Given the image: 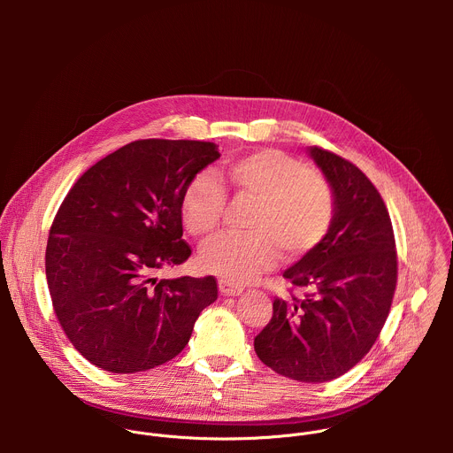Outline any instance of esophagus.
<instances>
[{
    "label": "esophagus",
    "mask_w": 453,
    "mask_h": 453,
    "mask_svg": "<svg viewBox=\"0 0 453 453\" xmlns=\"http://www.w3.org/2000/svg\"><path fill=\"white\" fill-rule=\"evenodd\" d=\"M219 290L224 296H240L243 288L240 285H234V283L227 281V280H219Z\"/></svg>",
    "instance_id": "34e87169"
}]
</instances>
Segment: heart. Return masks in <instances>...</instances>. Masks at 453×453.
Wrapping results in <instances>:
<instances>
[{
    "instance_id": "b5f03b06",
    "label": "heart",
    "mask_w": 453,
    "mask_h": 453,
    "mask_svg": "<svg viewBox=\"0 0 453 453\" xmlns=\"http://www.w3.org/2000/svg\"><path fill=\"white\" fill-rule=\"evenodd\" d=\"M224 177L238 199L254 201L245 227L250 233L220 234L201 250L206 271L231 283H245L271 271L278 256L297 260L313 250L330 233L337 199L330 180L303 161L265 149L231 161ZM227 197L211 173L193 177L180 203L184 227L204 238L222 222Z\"/></svg>"
}]
</instances>
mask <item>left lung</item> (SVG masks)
<instances>
[{
    "label": "left lung",
    "mask_w": 453,
    "mask_h": 453,
    "mask_svg": "<svg viewBox=\"0 0 453 453\" xmlns=\"http://www.w3.org/2000/svg\"><path fill=\"white\" fill-rule=\"evenodd\" d=\"M310 156L334 186L335 220L326 238L285 271L290 296L274 299L254 351L278 374L320 383L348 372L376 342L393 304L398 256L389 211L367 175L320 147Z\"/></svg>",
    "instance_id": "left-lung-1"
}]
</instances>
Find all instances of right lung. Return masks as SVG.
<instances>
[{
	"mask_svg": "<svg viewBox=\"0 0 453 453\" xmlns=\"http://www.w3.org/2000/svg\"><path fill=\"white\" fill-rule=\"evenodd\" d=\"M215 143L138 140L105 156L68 191L46 245V281L75 349L111 372L177 357L217 280H157L186 262L180 203L188 182L219 159Z\"/></svg>",
	"mask_w": 453,
	"mask_h": 453,
	"instance_id": "right-lung-1",
	"label": "right lung"
}]
</instances>
